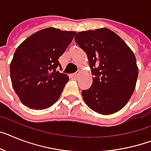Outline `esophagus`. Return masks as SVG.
<instances>
[{
    "instance_id": "34e87169",
    "label": "esophagus",
    "mask_w": 151,
    "mask_h": 151,
    "mask_svg": "<svg viewBox=\"0 0 151 151\" xmlns=\"http://www.w3.org/2000/svg\"><path fill=\"white\" fill-rule=\"evenodd\" d=\"M72 76H73V78H78V77L80 76V72H78V73H74L72 74Z\"/></svg>"
}]
</instances>
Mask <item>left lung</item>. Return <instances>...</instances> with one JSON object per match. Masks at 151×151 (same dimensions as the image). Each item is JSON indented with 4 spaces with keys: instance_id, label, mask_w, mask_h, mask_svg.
Returning a JSON list of instances; mask_svg holds the SVG:
<instances>
[{
    "instance_id": "1",
    "label": "left lung",
    "mask_w": 151,
    "mask_h": 151,
    "mask_svg": "<svg viewBox=\"0 0 151 151\" xmlns=\"http://www.w3.org/2000/svg\"><path fill=\"white\" fill-rule=\"evenodd\" d=\"M75 42L85 52L93 75L82 91L87 105L95 112L112 114L124 107L134 93L138 77L136 58L127 44L110 29L78 33Z\"/></svg>"
}]
</instances>
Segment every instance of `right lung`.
Returning a JSON list of instances; mask_svg holds the SVG:
<instances>
[{"mask_svg":"<svg viewBox=\"0 0 151 151\" xmlns=\"http://www.w3.org/2000/svg\"><path fill=\"white\" fill-rule=\"evenodd\" d=\"M76 31L54 27L43 29L28 37L16 49L10 65L12 86L23 104L43 110L58 100L69 81L61 73L58 59Z\"/></svg>","mask_w":151,"mask_h":151,"instance_id":"right-lung-1","label":"right lung"}]
</instances>
